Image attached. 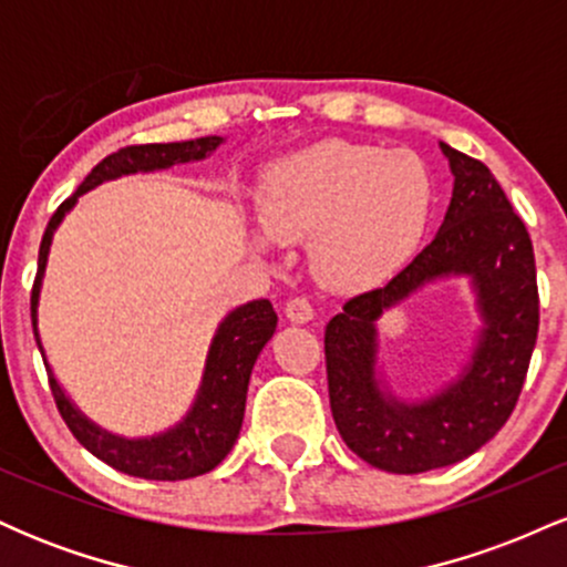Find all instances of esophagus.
Masks as SVG:
<instances>
[{
	"label": "esophagus",
	"instance_id": "1",
	"mask_svg": "<svg viewBox=\"0 0 567 567\" xmlns=\"http://www.w3.org/2000/svg\"><path fill=\"white\" fill-rule=\"evenodd\" d=\"M285 317L292 324H306L315 320V309H311V303L306 301V298H290L288 303H285Z\"/></svg>",
	"mask_w": 567,
	"mask_h": 567
}]
</instances>
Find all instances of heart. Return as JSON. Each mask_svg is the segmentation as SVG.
<instances>
[{
    "mask_svg": "<svg viewBox=\"0 0 567 567\" xmlns=\"http://www.w3.org/2000/svg\"><path fill=\"white\" fill-rule=\"evenodd\" d=\"M432 210L434 178L419 154L341 138L277 159L258 188L266 237L309 239L311 271L336 290L394 277L419 250Z\"/></svg>",
    "mask_w": 567,
    "mask_h": 567,
    "instance_id": "obj_1",
    "label": "heart"
}]
</instances>
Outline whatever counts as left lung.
Wrapping results in <instances>:
<instances>
[{
  "label": "left lung",
  "mask_w": 567,
  "mask_h": 567,
  "mask_svg": "<svg viewBox=\"0 0 567 567\" xmlns=\"http://www.w3.org/2000/svg\"><path fill=\"white\" fill-rule=\"evenodd\" d=\"M453 194L437 234L400 275L343 303L324 328L330 410L343 442L370 466L421 474L464 461L512 415L538 336L536 261L528 229L480 159L440 141ZM464 276L481 324L453 377L429 395L391 386L378 320L426 284Z\"/></svg>",
  "instance_id": "obj_1"
}]
</instances>
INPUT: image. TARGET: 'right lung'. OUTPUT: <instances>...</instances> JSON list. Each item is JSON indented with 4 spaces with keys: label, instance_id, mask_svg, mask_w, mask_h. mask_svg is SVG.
Wrapping results in <instances>:
<instances>
[{
    "label": "right lung",
    "instance_id": "add662e5",
    "mask_svg": "<svg viewBox=\"0 0 567 567\" xmlns=\"http://www.w3.org/2000/svg\"><path fill=\"white\" fill-rule=\"evenodd\" d=\"M224 141L226 138H220V135H205V138L194 141L146 143V146L120 148L112 157L97 162L80 188L58 207L55 216L50 218L48 229H44L42 245H39V269L34 290H31V324H34L37 347L42 351L44 368H48L55 405L61 410L71 434L95 458L114 466L116 472L130 474V477L175 483V480L199 477V474L213 472L229 455L234 442L239 437V429H243L247 383H250L252 365H256L258 354L275 336L277 315L266 298H261V301H247L231 309L218 322L216 333H213L197 394H194L184 419L175 421L173 426L162 429V432L125 437V434L97 426L90 415H84L76 408V402L66 394V389L61 386L53 365L48 362V351H44L42 333H39V301H42L50 247H53L58 226L74 210L82 194L93 192L95 186L109 184V181L125 178V175L157 173L173 165L202 162L210 157Z\"/></svg>",
    "mask_w": 567,
    "mask_h": 567
}]
</instances>
